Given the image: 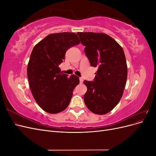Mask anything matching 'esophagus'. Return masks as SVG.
<instances>
[{
    "label": "esophagus",
    "mask_w": 156,
    "mask_h": 156,
    "mask_svg": "<svg viewBox=\"0 0 156 156\" xmlns=\"http://www.w3.org/2000/svg\"><path fill=\"white\" fill-rule=\"evenodd\" d=\"M79 80H80V83H83V79L82 77H80V78H79Z\"/></svg>",
    "instance_id": "34e87169"
}]
</instances>
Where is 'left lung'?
<instances>
[{"label": "left lung", "mask_w": 156, "mask_h": 156, "mask_svg": "<svg viewBox=\"0 0 156 156\" xmlns=\"http://www.w3.org/2000/svg\"><path fill=\"white\" fill-rule=\"evenodd\" d=\"M91 66L97 67L94 81L84 80L86 106L96 115H105L119 103L124 93L127 67L123 49L105 33L78 32Z\"/></svg>", "instance_id": "1"}]
</instances>
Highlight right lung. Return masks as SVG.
<instances>
[{
	"label": "right lung",
	"instance_id": "right-lung-1",
	"mask_svg": "<svg viewBox=\"0 0 156 156\" xmlns=\"http://www.w3.org/2000/svg\"><path fill=\"white\" fill-rule=\"evenodd\" d=\"M80 44L73 32L49 34L33 49L27 67L29 86L34 100L47 112L56 114L68 107L79 79L69 78L60 73L58 67L65 58L66 51Z\"/></svg>",
	"mask_w": 156,
	"mask_h": 156
}]
</instances>
